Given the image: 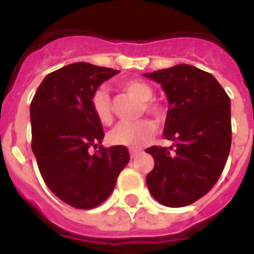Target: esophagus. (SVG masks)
Returning <instances> with one entry per match:
<instances>
[{
	"instance_id": "esophagus-1",
	"label": "esophagus",
	"mask_w": 254,
	"mask_h": 254,
	"mask_svg": "<svg viewBox=\"0 0 254 254\" xmlns=\"http://www.w3.org/2000/svg\"><path fill=\"white\" fill-rule=\"evenodd\" d=\"M140 154H143V151L141 149H130V158H136Z\"/></svg>"
}]
</instances>
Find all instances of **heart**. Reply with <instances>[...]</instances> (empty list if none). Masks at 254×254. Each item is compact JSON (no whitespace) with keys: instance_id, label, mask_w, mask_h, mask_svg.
Listing matches in <instances>:
<instances>
[{"instance_id":"b5f03b06","label":"heart","mask_w":254,"mask_h":254,"mask_svg":"<svg viewBox=\"0 0 254 254\" xmlns=\"http://www.w3.org/2000/svg\"><path fill=\"white\" fill-rule=\"evenodd\" d=\"M122 91L133 96L138 102H143V110L155 117L156 120H163L166 110L163 106L152 100L154 89L144 81L140 80H130L121 85ZM92 109L102 124H110L113 114H111L110 96L105 89H98L92 95ZM156 127L149 120H140L136 122H121L111 129L109 133V141L114 145H122L127 148H140L154 137Z\"/></svg>"}]
</instances>
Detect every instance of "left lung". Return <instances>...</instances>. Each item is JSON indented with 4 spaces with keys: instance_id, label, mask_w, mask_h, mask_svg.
I'll return each mask as SVG.
<instances>
[{
    "instance_id": "8db88e82",
    "label": "left lung",
    "mask_w": 254,
    "mask_h": 254,
    "mask_svg": "<svg viewBox=\"0 0 254 254\" xmlns=\"http://www.w3.org/2000/svg\"><path fill=\"white\" fill-rule=\"evenodd\" d=\"M162 85L169 99L167 147H149L155 166L147 187L156 201L178 208L193 204L212 189L231 147L229 95L211 73L180 64L145 73Z\"/></svg>"
}]
</instances>
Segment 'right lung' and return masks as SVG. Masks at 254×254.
<instances>
[{
  "mask_svg": "<svg viewBox=\"0 0 254 254\" xmlns=\"http://www.w3.org/2000/svg\"><path fill=\"white\" fill-rule=\"evenodd\" d=\"M120 70L88 63L47 74L31 102L32 152L43 181L69 205L91 209L114 190L130 159L127 147L105 148V132L92 109V95ZM89 146H99L94 155Z\"/></svg>",
  "mask_w": 254,
  "mask_h": 254,
  "instance_id": "add662e5",
  "label": "right lung"
}]
</instances>
